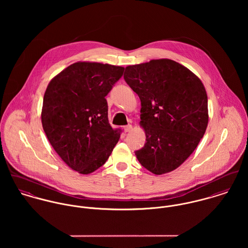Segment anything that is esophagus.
<instances>
[{
    "label": "esophagus",
    "instance_id": "esophagus-1",
    "mask_svg": "<svg viewBox=\"0 0 248 248\" xmlns=\"http://www.w3.org/2000/svg\"><path fill=\"white\" fill-rule=\"evenodd\" d=\"M132 129H133V127H132V125H130V124H128V125H126V126H124V127H123V130H124V132H125V133L130 132Z\"/></svg>",
    "mask_w": 248,
    "mask_h": 248
}]
</instances>
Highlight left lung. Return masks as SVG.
<instances>
[{
  "label": "left lung",
  "mask_w": 248,
  "mask_h": 248,
  "mask_svg": "<svg viewBox=\"0 0 248 248\" xmlns=\"http://www.w3.org/2000/svg\"><path fill=\"white\" fill-rule=\"evenodd\" d=\"M124 80L141 101L146 143L136 151L155 175L177 169L194 152L208 124V99L202 81L170 59L129 66Z\"/></svg>",
  "instance_id": "left-lung-1"
}]
</instances>
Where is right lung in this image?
<instances>
[{"label": "right lung", "instance_id": "add662e5", "mask_svg": "<svg viewBox=\"0 0 248 248\" xmlns=\"http://www.w3.org/2000/svg\"><path fill=\"white\" fill-rule=\"evenodd\" d=\"M124 68L100 63H74L48 84L42 125L55 152L80 174L101 167L119 140L120 130L108 120L106 96Z\"/></svg>", "mask_w": 248, "mask_h": 248}]
</instances>
